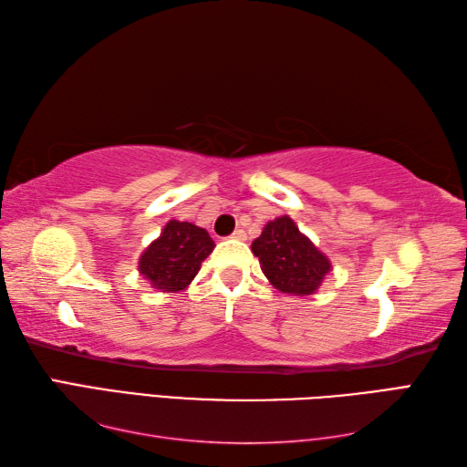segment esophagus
Listing matches in <instances>:
<instances>
[{"label":"esophagus","mask_w":467,"mask_h":467,"mask_svg":"<svg viewBox=\"0 0 467 467\" xmlns=\"http://www.w3.org/2000/svg\"><path fill=\"white\" fill-rule=\"evenodd\" d=\"M233 239H236V241H244V239H246V233L243 231V228H236V231L233 233Z\"/></svg>","instance_id":"1"}]
</instances>
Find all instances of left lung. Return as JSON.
<instances>
[{
  "instance_id": "1",
  "label": "left lung",
  "mask_w": 467,
  "mask_h": 467,
  "mask_svg": "<svg viewBox=\"0 0 467 467\" xmlns=\"http://www.w3.org/2000/svg\"><path fill=\"white\" fill-rule=\"evenodd\" d=\"M251 249L254 256H259L269 283L286 295H313L331 271V261L286 214L266 223Z\"/></svg>"
}]
</instances>
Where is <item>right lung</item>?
Returning a JSON list of instances; mask_svg holds the SVG:
<instances>
[{"label":"right lung","mask_w":467,"mask_h":467,"mask_svg":"<svg viewBox=\"0 0 467 467\" xmlns=\"http://www.w3.org/2000/svg\"><path fill=\"white\" fill-rule=\"evenodd\" d=\"M213 249L214 241L204 228L168 221L161 236L146 246L138 271L161 293H181L192 283Z\"/></svg>","instance_id":"add662e5"}]
</instances>
